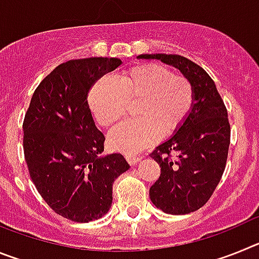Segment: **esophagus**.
<instances>
[{
	"instance_id": "1",
	"label": "esophagus",
	"mask_w": 259,
	"mask_h": 259,
	"mask_svg": "<svg viewBox=\"0 0 259 259\" xmlns=\"http://www.w3.org/2000/svg\"><path fill=\"white\" fill-rule=\"evenodd\" d=\"M125 159H127V162L131 164V166H135V164H137L141 161V158L139 157V155L134 154H125Z\"/></svg>"
}]
</instances>
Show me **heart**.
I'll return each mask as SVG.
<instances>
[{
  "instance_id": "b5f03b06",
  "label": "heart",
  "mask_w": 259,
  "mask_h": 259,
  "mask_svg": "<svg viewBox=\"0 0 259 259\" xmlns=\"http://www.w3.org/2000/svg\"><path fill=\"white\" fill-rule=\"evenodd\" d=\"M137 101V119L122 123L109 134V146L134 154L159 136L175 134L191 114L194 89L187 77L158 63H144L124 71L118 80L101 77L92 85L88 106L96 122L111 127L124 116L128 102Z\"/></svg>"
}]
</instances>
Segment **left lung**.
<instances>
[{
    "label": "left lung",
    "mask_w": 259,
    "mask_h": 259,
    "mask_svg": "<svg viewBox=\"0 0 259 259\" xmlns=\"http://www.w3.org/2000/svg\"><path fill=\"white\" fill-rule=\"evenodd\" d=\"M178 68L191 81L194 104L182 127L150 157L161 167L150 187L153 205L166 214L184 215L202 207L221 182L230 148V123L215 83L206 71L176 54H141Z\"/></svg>",
    "instance_id": "obj_1"
}]
</instances>
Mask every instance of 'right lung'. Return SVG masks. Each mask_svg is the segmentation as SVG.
<instances>
[{
    "label": "right lung",
    "instance_id": "obj_1",
    "mask_svg": "<svg viewBox=\"0 0 259 259\" xmlns=\"http://www.w3.org/2000/svg\"><path fill=\"white\" fill-rule=\"evenodd\" d=\"M122 65L118 58L72 59L36 88L23 123V148L38 193L57 214L79 223L111 207L113 184L130 168L122 154H102L105 136L88 106L96 80Z\"/></svg>",
    "mask_w": 259,
    "mask_h": 259
}]
</instances>
